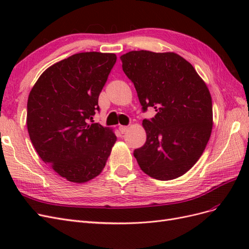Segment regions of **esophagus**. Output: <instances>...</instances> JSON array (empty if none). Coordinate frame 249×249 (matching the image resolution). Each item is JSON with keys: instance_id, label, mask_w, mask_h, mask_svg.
<instances>
[{"instance_id": "1", "label": "esophagus", "mask_w": 249, "mask_h": 249, "mask_svg": "<svg viewBox=\"0 0 249 249\" xmlns=\"http://www.w3.org/2000/svg\"><path fill=\"white\" fill-rule=\"evenodd\" d=\"M119 132L122 133V134H124L125 132H127V130H129V126H126V125H120L119 127Z\"/></svg>"}]
</instances>
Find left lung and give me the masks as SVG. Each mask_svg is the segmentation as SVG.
<instances>
[{
  "instance_id": "1",
  "label": "left lung",
  "mask_w": 249,
  "mask_h": 249,
  "mask_svg": "<svg viewBox=\"0 0 249 249\" xmlns=\"http://www.w3.org/2000/svg\"><path fill=\"white\" fill-rule=\"evenodd\" d=\"M120 60L142 110L157 112L143 119L146 141L134 150L141 170L160 180L183 176L198 161L212 132V97L206 83L176 53L132 51Z\"/></svg>"
}]
</instances>
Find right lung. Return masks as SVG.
Segmentation results:
<instances>
[{
    "mask_svg": "<svg viewBox=\"0 0 249 249\" xmlns=\"http://www.w3.org/2000/svg\"><path fill=\"white\" fill-rule=\"evenodd\" d=\"M115 62L110 53L74 54L44 71L30 91V139L41 160L70 182L99 176L116 141L109 127L89 123Z\"/></svg>",
    "mask_w": 249,
    "mask_h": 249,
    "instance_id": "obj_1",
    "label": "right lung"
}]
</instances>
